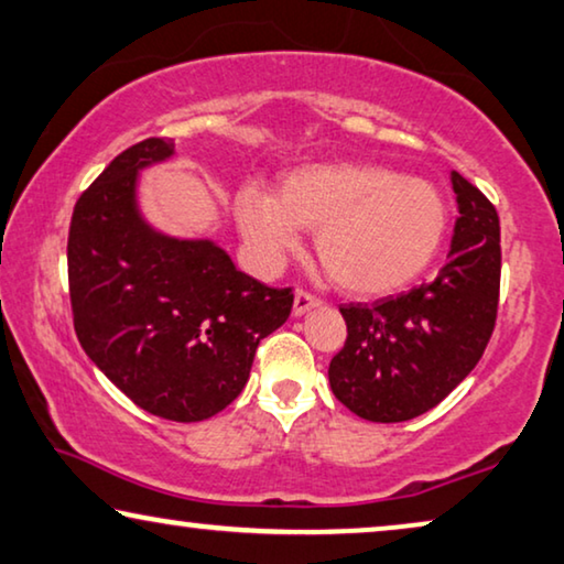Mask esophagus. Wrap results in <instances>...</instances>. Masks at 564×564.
Listing matches in <instances>:
<instances>
[{
  "mask_svg": "<svg viewBox=\"0 0 564 564\" xmlns=\"http://www.w3.org/2000/svg\"><path fill=\"white\" fill-rule=\"evenodd\" d=\"M316 306H318V299L311 296L306 291H296V296H293V316H304L306 311Z\"/></svg>",
  "mask_w": 564,
  "mask_h": 564,
  "instance_id": "1",
  "label": "esophagus"
}]
</instances>
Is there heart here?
I'll return each mask as SVG.
<instances>
[{"instance_id": "b5f03b06", "label": "heart", "mask_w": 564, "mask_h": 564, "mask_svg": "<svg viewBox=\"0 0 564 564\" xmlns=\"http://www.w3.org/2000/svg\"><path fill=\"white\" fill-rule=\"evenodd\" d=\"M235 215L256 258L275 265L316 228V256L351 296H390L438 256L448 207L435 184L390 166L316 162L285 172L275 195L246 184Z\"/></svg>"}]
</instances>
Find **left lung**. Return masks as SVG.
Instances as JSON below:
<instances>
[{"mask_svg":"<svg viewBox=\"0 0 564 564\" xmlns=\"http://www.w3.org/2000/svg\"><path fill=\"white\" fill-rule=\"evenodd\" d=\"M458 217L448 263L433 283L372 306H341L347 341L329 382L341 405L372 423H402L466 380L491 339L499 306V215L451 172Z\"/></svg>","mask_w":564,"mask_h":564,"instance_id":"obj_1","label":"left lung"}]
</instances>
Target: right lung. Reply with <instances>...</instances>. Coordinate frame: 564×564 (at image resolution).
<instances>
[{
	"label": "right lung",
	"instance_id": "1",
	"mask_svg": "<svg viewBox=\"0 0 564 564\" xmlns=\"http://www.w3.org/2000/svg\"><path fill=\"white\" fill-rule=\"evenodd\" d=\"M172 139L133 144L75 202L67 235L73 324L100 372L147 413L197 423L246 388L260 339L285 324L291 289H268L209 238L156 230L139 174Z\"/></svg>",
	"mask_w": 564,
	"mask_h": 564
}]
</instances>
